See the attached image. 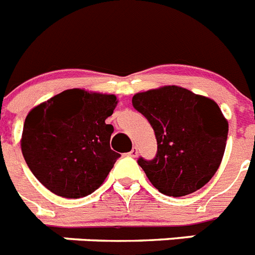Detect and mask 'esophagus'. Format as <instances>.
<instances>
[{
	"mask_svg": "<svg viewBox=\"0 0 255 255\" xmlns=\"http://www.w3.org/2000/svg\"><path fill=\"white\" fill-rule=\"evenodd\" d=\"M136 155H138V148H136V147H132L131 151L128 153V156L129 157H136Z\"/></svg>",
	"mask_w": 255,
	"mask_h": 255,
	"instance_id": "34e87169",
	"label": "esophagus"
}]
</instances>
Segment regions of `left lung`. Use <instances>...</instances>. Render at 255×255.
Returning a JSON list of instances; mask_svg holds the SVG:
<instances>
[{
  "label": "left lung",
  "mask_w": 255,
  "mask_h": 255,
  "mask_svg": "<svg viewBox=\"0 0 255 255\" xmlns=\"http://www.w3.org/2000/svg\"><path fill=\"white\" fill-rule=\"evenodd\" d=\"M131 102L156 136V156L138 159L151 184L169 197L205 186L222 163L228 136L219 105L177 86L139 92Z\"/></svg>",
  "instance_id": "1"
}]
</instances>
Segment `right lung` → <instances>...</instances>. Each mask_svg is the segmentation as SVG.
I'll return each instance as SVG.
<instances>
[{
    "label": "right lung",
    "mask_w": 255,
    "mask_h": 255,
    "mask_svg": "<svg viewBox=\"0 0 255 255\" xmlns=\"http://www.w3.org/2000/svg\"><path fill=\"white\" fill-rule=\"evenodd\" d=\"M115 95L66 90L27 115L22 153L33 176L64 198H82L104 182L121 155L111 150L113 126L105 124Z\"/></svg>",
    "instance_id": "right-lung-1"
}]
</instances>
